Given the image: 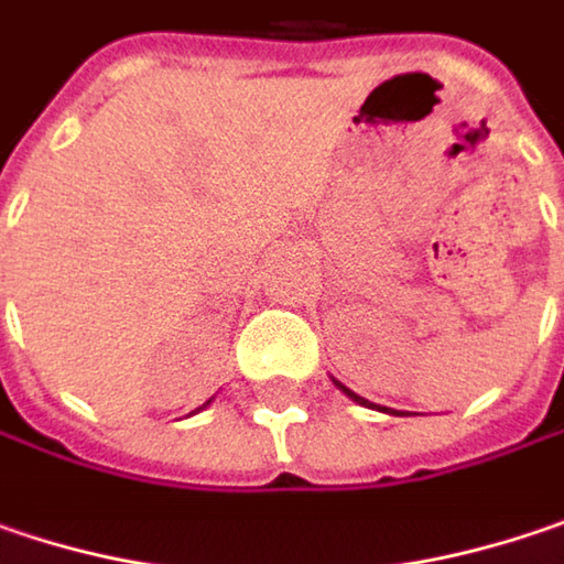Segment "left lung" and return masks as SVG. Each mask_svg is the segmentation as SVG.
<instances>
[{"label":"left lung","mask_w":564,"mask_h":564,"mask_svg":"<svg viewBox=\"0 0 564 564\" xmlns=\"http://www.w3.org/2000/svg\"><path fill=\"white\" fill-rule=\"evenodd\" d=\"M337 388H340V391H343V394H346V398H352L356 404H362V408H379V411H384V414H394V417H401V414H398V411H391V408H382V404H372V401H366V398H359V394H356V391H349L346 384L337 382Z\"/></svg>","instance_id":"8db88e82"}]
</instances>
